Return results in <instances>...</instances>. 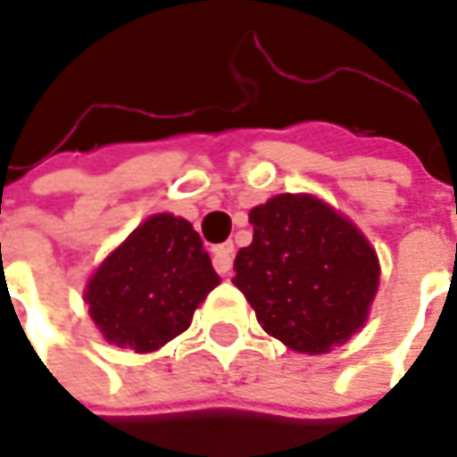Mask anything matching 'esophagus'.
I'll return each mask as SVG.
<instances>
[{"label":"esophagus","instance_id":"obj_1","mask_svg":"<svg viewBox=\"0 0 457 457\" xmlns=\"http://www.w3.org/2000/svg\"><path fill=\"white\" fill-rule=\"evenodd\" d=\"M232 254H235L232 242H222L218 247H212V264L220 274H228L232 270Z\"/></svg>","mask_w":457,"mask_h":457}]
</instances>
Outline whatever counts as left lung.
<instances>
[{
	"mask_svg": "<svg viewBox=\"0 0 457 457\" xmlns=\"http://www.w3.org/2000/svg\"><path fill=\"white\" fill-rule=\"evenodd\" d=\"M250 225L232 284L270 337L319 356L366 327L381 264L353 220L319 195L282 193L252 207Z\"/></svg>",
	"mask_w": 457,
	"mask_h": 457,
	"instance_id": "1",
	"label": "left lung"
}]
</instances>
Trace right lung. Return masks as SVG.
I'll use <instances>...</instances> for the list:
<instances>
[{
    "label": "right lung",
    "instance_id": "right-lung-1",
    "mask_svg": "<svg viewBox=\"0 0 457 457\" xmlns=\"http://www.w3.org/2000/svg\"><path fill=\"white\" fill-rule=\"evenodd\" d=\"M220 284L203 239L185 218L143 220L86 279L84 302L104 341L153 353L190 327Z\"/></svg>",
    "mask_w": 457,
    "mask_h": 457
}]
</instances>
